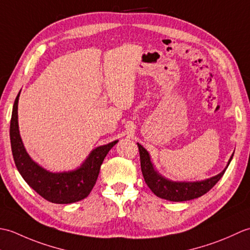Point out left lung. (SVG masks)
<instances>
[{"mask_svg":"<svg viewBox=\"0 0 250 250\" xmlns=\"http://www.w3.org/2000/svg\"><path fill=\"white\" fill-rule=\"evenodd\" d=\"M140 150V158H141V168L143 176H144L145 183L148 187L155 193L157 196L164 200L173 201V202H183L188 200H193L196 198H200L203 194L214 187V186L219 182V179L224 176L226 169L229 166L232 157L230 158L229 162H228L227 167L216 175L214 177H210L208 179L202 180V182H193V183H178V182H171V180L166 179L159 175L155 168H153L149 153L147 152L144 147L142 145L137 144Z\"/></svg>","mask_w":250,"mask_h":250,"instance_id":"obj_1","label":"left lung"}]
</instances>
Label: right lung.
Segmentation results:
<instances>
[{"mask_svg": "<svg viewBox=\"0 0 250 250\" xmlns=\"http://www.w3.org/2000/svg\"><path fill=\"white\" fill-rule=\"evenodd\" d=\"M15 100L10 119V145L19 173L32 189L47 201L56 204H70L87 198L97 182L101 166L116 143L100 146L90 153L83 166L72 172L50 173L36 164L26 153L18 129V100Z\"/></svg>", "mask_w": 250, "mask_h": 250, "instance_id": "1", "label": "right lung"}]
</instances>
